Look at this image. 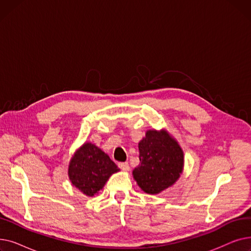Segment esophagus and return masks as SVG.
Here are the masks:
<instances>
[{
  "label": "esophagus",
  "instance_id": "1",
  "mask_svg": "<svg viewBox=\"0 0 251 251\" xmlns=\"http://www.w3.org/2000/svg\"><path fill=\"white\" fill-rule=\"evenodd\" d=\"M118 166H119V168L122 169L123 171H129V169H130L129 164L127 162H125V163H119Z\"/></svg>",
  "mask_w": 251,
  "mask_h": 251
}]
</instances>
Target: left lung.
<instances>
[{
	"label": "left lung",
	"mask_w": 251,
	"mask_h": 251,
	"mask_svg": "<svg viewBox=\"0 0 251 251\" xmlns=\"http://www.w3.org/2000/svg\"><path fill=\"white\" fill-rule=\"evenodd\" d=\"M140 164L133 170L138 186L149 194H157L172 186L182 174L184 153L167 130H148L138 143Z\"/></svg>",
	"instance_id": "obj_1"
}]
</instances>
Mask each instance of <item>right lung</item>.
<instances>
[{
  "instance_id": "right-lung-1",
  "label": "right lung",
  "mask_w": 251,
  "mask_h": 251,
  "mask_svg": "<svg viewBox=\"0 0 251 251\" xmlns=\"http://www.w3.org/2000/svg\"><path fill=\"white\" fill-rule=\"evenodd\" d=\"M119 171L107 153L91 142H85L71 157L68 176L72 185L86 196H94Z\"/></svg>"
}]
</instances>
